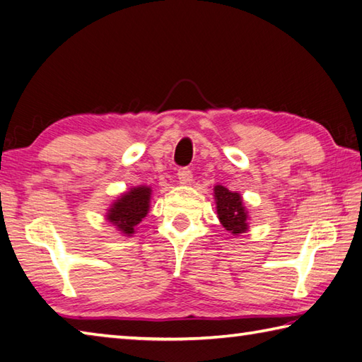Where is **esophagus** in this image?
I'll list each match as a JSON object with an SVG mask.
<instances>
[{
	"label": "esophagus",
	"mask_w": 362,
	"mask_h": 362,
	"mask_svg": "<svg viewBox=\"0 0 362 362\" xmlns=\"http://www.w3.org/2000/svg\"><path fill=\"white\" fill-rule=\"evenodd\" d=\"M176 175H178L180 184H189L192 181V172L189 170V168H180Z\"/></svg>",
	"instance_id": "esophagus-1"
}]
</instances>
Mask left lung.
I'll return each mask as SVG.
<instances>
[{
  "label": "left lung",
  "mask_w": 362,
  "mask_h": 362,
  "mask_svg": "<svg viewBox=\"0 0 362 362\" xmlns=\"http://www.w3.org/2000/svg\"><path fill=\"white\" fill-rule=\"evenodd\" d=\"M214 198L217 204V216L220 223L233 235H239L248 230V212L242 203L238 192L228 190L223 186L214 187Z\"/></svg>",
  "instance_id": "8db88e82"
}]
</instances>
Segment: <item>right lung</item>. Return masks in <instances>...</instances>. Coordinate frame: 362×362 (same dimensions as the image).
Here are the masks:
<instances>
[{"mask_svg":"<svg viewBox=\"0 0 362 362\" xmlns=\"http://www.w3.org/2000/svg\"><path fill=\"white\" fill-rule=\"evenodd\" d=\"M150 200L151 189L148 186L132 187L112 203L107 209L106 220L124 235L134 234L136 226L148 214Z\"/></svg>","mask_w":362,"mask_h":362,"instance_id":"1","label":"right lung"}]
</instances>
